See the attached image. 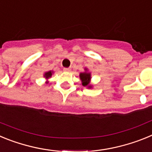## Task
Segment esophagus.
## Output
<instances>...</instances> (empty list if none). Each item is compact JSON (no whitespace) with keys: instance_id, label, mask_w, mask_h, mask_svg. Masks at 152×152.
<instances>
[{"instance_id":"1","label":"esophagus","mask_w":152,"mask_h":152,"mask_svg":"<svg viewBox=\"0 0 152 152\" xmlns=\"http://www.w3.org/2000/svg\"><path fill=\"white\" fill-rule=\"evenodd\" d=\"M63 70H64V72H69L70 71H71V68H64Z\"/></svg>"}]
</instances>
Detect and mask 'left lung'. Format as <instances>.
I'll return each mask as SVG.
<instances>
[{
	"label": "left lung",
	"mask_w": 152,
	"mask_h": 152,
	"mask_svg": "<svg viewBox=\"0 0 152 152\" xmlns=\"http://www.w3.org/2000/svg\"><path fill=\"white\" fill-rule=\"evenodd\" d=\"M79 77H80V80H81V84L84 87H86L89 89L93 88V85L91 84V73L88 71V68H84V72L80 73Z\"/></svg>",
	"instance_id": "8db88e82"
}]
</instances>
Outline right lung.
Here are the masks:
<instances>
[{"instance_id": "add662e5", "label": "right lung", "mask_w": 152, "mask_h": 152, "mask_svg": "<svg viewBox=\"0 0 152 152\" xmlns=\"http://www.w3.org/2000/svg\"><path fill=\"white\" fill-rule=\"evenodd\" d=\"M53 73H54V72H53V71H49V72H46L43 74V77H45L46 80H48V79L50 78V77H52V75ZM45 82H46V84H48V83H49V81L47 80V81H45Z\"/></svg>"}]
</instances>
